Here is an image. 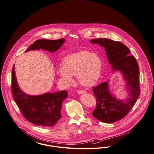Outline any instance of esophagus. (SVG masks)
Listing matches in <instances>:
<instances>
[{
    "label": "esophagus",
    "instance_id": "1",
    "mask_svg": "<svg viewBox=\"0 0 154 154\" xmlns=\"http://www.w3.org/2000/svg\"><path fill=\"white\" fill-rule=\"evenodd\" d=\"M77 93L79 94H82L86 93V92L84 91H82V90H79V91H77Z\"/></svg>",
    "mask_w": 154,
    "mask_h": 154
}]
</instances>
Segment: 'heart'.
Wrapping results in <instances>:
<instances>
[{"label": "heart", "instance_id": "b5f03b06", "mask_svg": "<svg viewBox=\"0 0 154 154\" xmlns=\"http://www.w3.org/2000/svg\"><path fill=\"white\" fill-rule=\"evenodd\" d=\"M102 61L99 55L87 51L74 53L66 56L63 65L57 68V73L67 85L73 82V76H77L84 87H91L99 80Z\"/></svg>", "mask_w": 154, "mask_h": 154}]
</instances>
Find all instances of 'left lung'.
<instances>
[{"instance_id": "8db88e82", "label": "left lung", "mask_w": 154, "mask_h": 154, "mask_svg": "<svg viewBox=\"0 0 154 154\" xmlns=\"http://www.w3.org/2000/svg\"><path fill=\"white\" fill-rule=\"evenodd\" d=\"M90 42L104 48L112 70L114 72H120L126 84L128 95L123 99H118L111 93L109 82L92 88L97 102L92 116L103 122L113 123L128 114L139 96V66L136 58L129 55V49L121 42L105 38L92 39Z\"/></svg>"}]
</instances>
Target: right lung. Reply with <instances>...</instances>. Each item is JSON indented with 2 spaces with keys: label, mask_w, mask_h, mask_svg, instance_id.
Returning <instances> with one entry per match:
<instances>
[{
  "label": "right lung",
  "mask_w": 154,
  "mask_h": 154,
  "mask_svg": "<svg viewBox=\"0 0 154 154\" xmlns=\"http://www.w3.org/2000/svg\"><path fill=\"white\" fill-rule=\"evenodd\" d=\"M65 42V38L38 40L30 45L25 52L42 49L53 53L57 51ZM11 79V92L15 102L26 120L42 127H51L56 124L62 117L60 111L63 101L68 97L67 91L45 93L40 95L25 94L18 84L14 65L12 69Z\"/></svg>",
  "instance_id": "1"
}]
</instances>
